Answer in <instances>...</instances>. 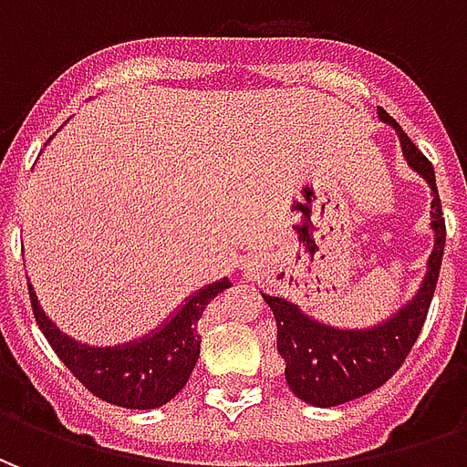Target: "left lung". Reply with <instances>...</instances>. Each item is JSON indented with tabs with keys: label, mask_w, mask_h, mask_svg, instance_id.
Returning <instances> with one entry per match:
<instances>
[{
	"label": "left lung",
	"mask_w": 467,
	"mask_h": 467,
	"mask_svg": "<svg viewBox=\"0 0 467 467\" xmlns=\"http://www.w3.org/2000/svg\"><path fill=\"white\" fill-rule=\"evenodd\" d=\"M378 117L395 130L405 162L431 184L432 253L418 293L390 317L370 327L325 325L315 320L313 315L303 313L300 305L263 293V300L270 305L277 320V352L285 360V380L300 400L315 408L343 405L378 390L382 382L390 380L420 335L441 275L445 220L432 164L385 109H378Z\"/></svg>",
	"instance_id": "8db88e82"
}]
</instances>
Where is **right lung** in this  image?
Returning a JSON list of instances; mask_svg holds the SVG:
<instances>
[{"instance_id":"add662e5","label":"right lung","mask_w":467,"mask_h":467,"mask_svg":"<svg viewBox=\"0 0 467 467\" xmlns=\"http://www.w3.org/2000/svg\"><path fill=\"white\" fill-rule=\"evenodd\" d=\"M230 285L233 283L227 277L204 285L197 293L184 297L182 305L172 315H167L162 325H157L154 330L130 343L105 348L79 343L62 333L42 310L32 285L29 297L39 330L45 333L59 360L87 390L119 408L154 410L167 405L187 385L202 343L197 333V320L202 317L204 305Z\"/></svg>"}]
</instances>
